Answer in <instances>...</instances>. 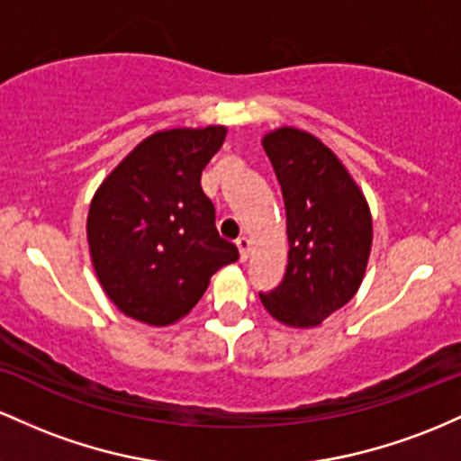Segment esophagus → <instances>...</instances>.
Returning <instances> with one entry per match:
<instances>
[{"instance_id": "esophagus-1", "label": "esophagus", "mask_w": 461, "mask_h": 461, "mask_svg": "<svg viewBox=\"0 0 461 461\" xmlns=\"http://www.w3.org/2000/svg\"><path fill=\"white\" fill-rule=\"evenodd\" d=\"M237 250H240V261L244 263L248 255H250V241H248V237H240L237 240Z\"/></svg>"}]
</instances>
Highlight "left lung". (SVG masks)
I'll return each mask as SVG.
<instances>
[{
	"mask_svg": "<svg viewBox=\"0 0 461 461\" xmlns=\"http://www.w3.org/2000/svg\"><path fill=\"white\" fill-rule=\"evenodd\" d=\"M261 143L283 191L289 252L281 285L258 298L287 327H318L364 281L372 246L368 203L313 134L285 126Z\"/></svg>",
	"mask_w": 461,
	"mask_h": 461,
	"instance_id": "left-lung-1",
	"label": "left lung"
}]
</instances>
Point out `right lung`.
<instances>
[{"instance_id": "add662e5", "label": "right lung", "mask_w": 461, "mask_h": 461, "mask_svg": "<svg viewBox=\"0 0 461 461\" xmlns=\"http://www.w3.org/2000/svg\"><path fill=\"white\" fill-rule=\"evenodd\" d=\"M224 126L149 134L91 200L86 240L97 281L128 318L167 327L185 318L220 267L240 258L215 229L200 187Z\"/></svg>"}]
</instances>
